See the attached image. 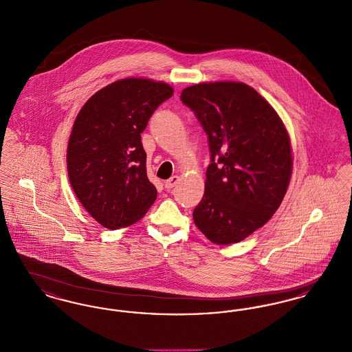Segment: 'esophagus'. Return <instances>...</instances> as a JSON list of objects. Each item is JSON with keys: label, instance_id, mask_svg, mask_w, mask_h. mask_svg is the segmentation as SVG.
I'll return each instance as SVG.
<instances>
[{"label": "esophagus", "instance_id": "1", "mask_svg": "<svg viewBox=\"0 0 352 352\" xmlns=\"http://www.w3.org/2000/svg\"><path fill=\"white\" fill-rule=\"evenodd\" d=\"M178 182H179V177L178 175H173L170 179L165 182V188L166 190H171V188H174L178 184Z\"/></svg>", "mask_w": 352, "mask_h": 352}]
</instances>
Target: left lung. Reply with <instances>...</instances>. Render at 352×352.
<instances>
[{
    "label": "left lung",
    "instance_id": "1",
    "mask_svg": "<svg viewBox=\"0 0 352 352\" xmlns=\"http://www.w3.org/2000/svg\"><path fill=\"white\" fill-rule=\"evenodd\" d=\"M181 100L207 134L204 195L192 212L219 245L263 227L284 199L292 175L290 140L276 111L252 87L236 82L187 87Z\"/></svg>",
    "mask_w": 352,
    "mask_h": 352
}]
</instances>
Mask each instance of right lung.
Here are the masks:
<instances>
[{"label": "right lung", "instance_id": "right-lung-1", "mask_svg": "<svg viewBox=\"0 0 352 352\" xmlns=\"http://www.w3.org/2000/svg\"><path fill=\"white\" fill-rule=\"evenodd\" d=\"M173 92L162 82L122 79L96 92L75 120L68 141L69 184L88 214L108 230L133 224L157 198L141 133Z\"/></svg>", "mask_w": 352, "mask_h": 352}]
</instances>
